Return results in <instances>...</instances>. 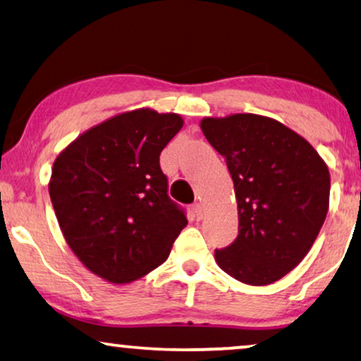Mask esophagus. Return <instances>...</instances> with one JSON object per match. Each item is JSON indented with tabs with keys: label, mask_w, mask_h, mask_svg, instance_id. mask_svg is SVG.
<instances>
[{
	"label": "esophagus",
	"mask_w": 361,
	"mask_h": 361,
	"mask_svg": "<svg viewBox=\"0 0 361 361\" xmlns=\"http://www.w3.org/2000/svg\"><path fill=\"white\" fill-rule=\"evenodd\" d=\"M192 212H195V217H196L197 220H201V219L204 217V207H202V204H201V202L192 204Z\"/></svg>",
	"instance_id": "esophagus-1"
}]
</instances>
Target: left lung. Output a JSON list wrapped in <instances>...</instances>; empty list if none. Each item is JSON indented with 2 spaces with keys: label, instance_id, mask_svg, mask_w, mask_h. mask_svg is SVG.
<instances>
[{
  "label": "left lung",
  "instance_id": "8db88e82",
  "mask_svg": "<svg viewBox=\"0 0 361 361\" xmlns=\"http://www.w3.org/2000/svg\"><path fill=\"white\" fill-rule=\"evenodd\" d=\"M201 129L227 160L238 204V236L215 250V261L243 283L277 282L318 238L329 209V169L305 137L274 118L206 116Z\"/></svg>",
  "mask_w": 361,
  "mask_h": 361
}]
</instances>
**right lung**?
<instances>
[{
  "label": "right lung",
  "mask_w": 361,
  "mask_h": 361,
  "mask_svg": "<svg viewBox=\"0 0 361 361\" xmlns=\"http://www.w3.org/2000/svg\"><path fill=\"white\" fill-rule=\"evenodd\" d=\"M181 128L176 113L125 111L84 131L53 164L48 191L64 240L106 282L129 283L164 264L186 227L159 164Z\"/></svg>",
  "instance_id": "1"
}]
</instances>
